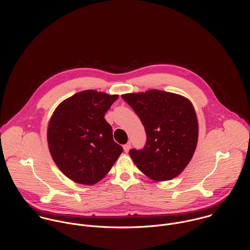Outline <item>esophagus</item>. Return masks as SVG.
Segmentation results:
<instances>
[{"label":"esophagus","mask_w":250,"mask_h":250,"mask_svg":"<svg viewBox=\"0 0 250 250\" xmlns=\"http://www.w3.org/2000/svg\"><path fill=\"white\" fill-rule=\"evenodd\" d=\"M123 148H124V151H125V152H128V151L130 150V148H131V143L129 142V143H126V144L123 146Z\"/></svg>","instance_id":"obj_1"}]
</instances>
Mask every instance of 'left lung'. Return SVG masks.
Returning <instances> with one entry per match:
<instances>
[{
	"label": "left lung",
	"mask_w": 250,
	"mask_h": 250,
	"mask_svg": "<svg viewBox=\"0 0 250 250\" xmlns=\"http://www.w3.org/2000/svg\"><path fill=\"white\" fill-rule=\"evenodd\" d=\"M140 117L146 133L143 149L129 154L149 178H175L190 162L198 139V123L191 103L177 94L152 89L121 96Z\"/></svg>",
	"instance_id": "obj_1"
}]
</instances>
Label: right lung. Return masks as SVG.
<instances>
[{
	"mask_svg": "<svg viewBox=\"0 0 250 250\" xmlns=\"http://www.w3.org/2000/svg\"><path fill=\"white\" fill-rule=\"evenodd\" d=\"M118 95L84 90L56 108L48 126V144L53 160L72 181L99 182L123 152L112 138L105 113Z\"/></svg>",
	"mask_w": 250,
	"mask_h": 250,
	"instance_id": "1",
	"label": "right lung"
}]
</instances>
